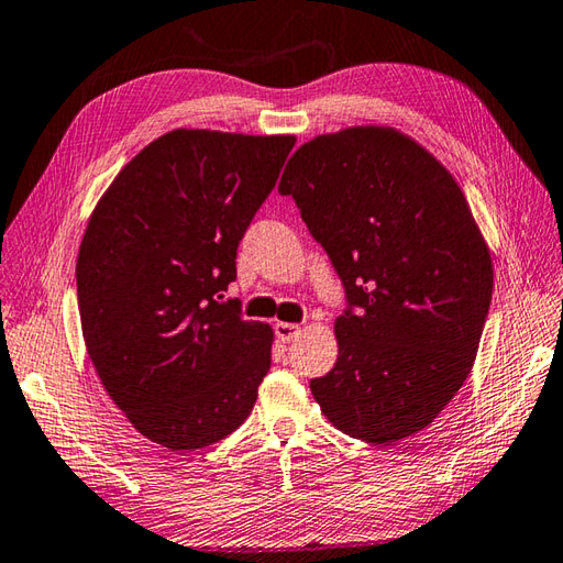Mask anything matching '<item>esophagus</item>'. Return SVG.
<instances>
[{
  "instance_id": "obj_1",
  "label": "esophagus",
  "mask_w": 563,
  "mask_h": 563,
  "mask_svg": "<svg viewBox=\"0 0 563 563\" xmlns=\"http://www.w3.org/2000/svg\"><path fill=\"white\" fill-rule=\"evenodd\" d=\"M274 331H277V338H279L282 343H291L294 338L301 333V325H296V323H282V321H279L277 325H274Z\"/></svg>"
}]
</instances>
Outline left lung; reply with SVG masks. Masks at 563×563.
<instances>
[{
  "mask_svg": "<svg viewBox=\"0 0 563 563\" xmlns=\"http://www.w3.org/2000/svg\"><path fill=\"white\" fill-rule=\"evenodd\" d=\"M279 194L350 301L335 367L311 379L318 407L367 443L427 429L471 375L493 299L490 250L461 186L409 134L365 124L301 144Z\"/></svg>",
  "mask_w": 563,
  "mask_h": 563,
  "instance_id": "1",
  "label": "left lung"
}]
</instances>
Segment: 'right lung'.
Returning a JSON list of instances; mask_svg holds the SVG:
<instances>
[{"label":"right lung","instance_id":"obj_1","mask_svg":"<svg viewBox=\"0 0 563 563\" xmlns=\"http://www.w3.org/2000/svg\"><path fill=\"white\" fill-rule=\"evenodd\" d=\"M294 144V134L166 132L114 176L82 232L76 279L88 357L158 446L206 449L257 401L274 331L220 299Z\"/></svg>","mask_w":563,"mask_h":563}]
</instances>
